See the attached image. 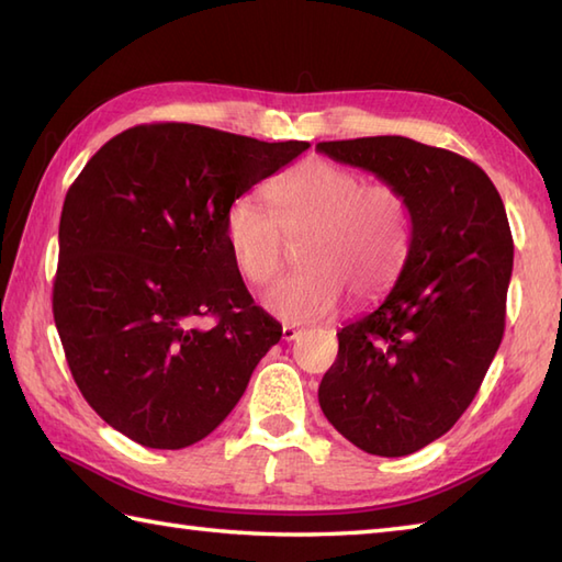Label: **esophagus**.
Wrapping results in <instances>:
<instances>
[{"mask_svg":"<svg viewBox=\"0 0 562 562\" xmlns=\"http://www.w3.org/2000/svg\"><path fill=\"white\" fill-rule=\"evenodd\" d=\"M302 336V330L300 328H294V326H282V338L284 340H296V338H300Z\"/></svg>","mask_w":562,"mask_h":562,"instance_id":"esophagus-1","label":"esophagus"}]
</instances>
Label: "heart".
<instances>
[{
    "label": "heart",
    "instance_id": "b5f03b06",
    "mask_svg": "<svg viewBox=\"0 0 562 562\" xmlns=\"http://www.w3.org/2000/svg\"><path fill=\"white\" fill-rule=\"evenodd\" d=\"M270 212L250 198L224 214V241L250 284H268L300 244L304 270L274 282L262 306L290 324H314L338 312L345 290L357 300L384 294L408 260L413 214L391 183L364 178L324 159L296 166L266 190Z\"/></svg>",
    "mask_w": 562,
    "mask_h": 562
}]
</instances>
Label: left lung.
<instances>
[{"label": "left lung", "instance_id": "left-lung-1", "mask_svg": "<svg viewBox=\"0 0 562 562\" xmlns=\"http://www.w3.org/2000/svg\"><path fill=\"white\" fill-rule=\"evenodd\" d=\"M316 151L396 186L411 205L396 284L338 333V360L318 386L345 439L408 457L449 432L503 342L515 258L503 198L481 166L408 137L318 142Z\"/></svg>", "mask_w": 562, "mask_h": 562}]
</instances>
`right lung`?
<instances>
[{
  "label": "right lung",
  "instance_id": "obj_1",
  "mask_svg": "<svg viewBox=\"0 0 562 562\" xmlns=\"http://www.w3.org/2000/svg\"><path fill=\"white\" fill-rule=\"evenodd\" d=\"M308 142L137 125L67 190L55 326L81 396L142 447L183 449L244 396L282 338L224 241V214Z\"/></svg>",
  "mask_w": 562,
  "mask_h": 562
}]
</instances>
